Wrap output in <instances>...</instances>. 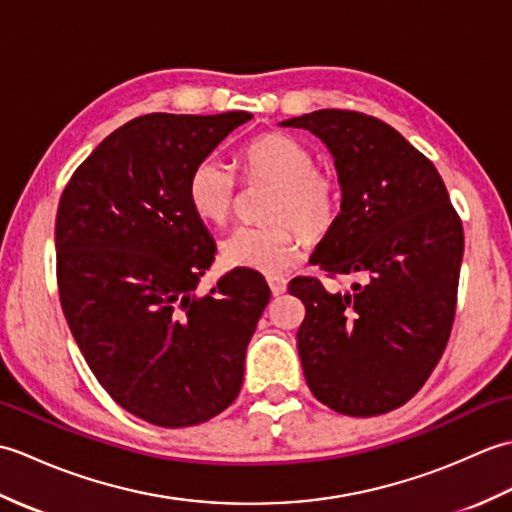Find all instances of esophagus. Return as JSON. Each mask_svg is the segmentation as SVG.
<instances>
[{
	"label": "esophagus",
	"mask_w": 512,
	"mask_h": 512,
	"mask_svg": "<svg viewBox=\"0 0 512 512\" xmlns=\"http://www.w3.org/2000/svg\"><path fill=\"white\" fill-rule=\"evenodd\" d=\"M268 286H270V292H273L275 297L284 295L286 288H288V284H286V279H284V277H268Z\"/></svg>",
	"instance_id": "34e87169"
}]
</instances>
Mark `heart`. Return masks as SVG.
<instances>
[{
    "instance_id": "1",
    "label": "heart",
    "mask_w": 512,
    "mask_h": 512,
    "mask_svg": "<svg viewBox=\"0 0 512 512\" xmlns=\"http://www.w3.org/2000/svg\"><path fill=\"white\" fill-rule=\"evenodd\" d=\"M239 176L246 187H270L264 220L270 226L239 228L222 244L231 268L281 275L295 266L306 239L317 242L336 226L341 213V182L317 167L314 151L284 132H264L242 149ZM187 200L198 220L224 226L239 209V182L220 160L204 158L187 180Z\"/></svg>"
}]
</instances>
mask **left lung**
Here are the masks:
<instances>
[{
	"label": "left lung",
	"instance_id": "1",
	"mask_svg": "<svg viewBox=\"0 0 512 512\" xmlns=\"http://www.w3.org/2000/svg\"><path fill=\"white\" fill-rule=\"evenodd\" d=\"M319 136L341 182L336 226L314 250L325 277L363 275L347 292L295 277L303 376L319 402L354 418L405 405L449 343L464 231L433 162L394 127L354 110L281 123Z\"/></svg>",
	"mask_w": 512,
	"mask_h": 512
}]
</instances>
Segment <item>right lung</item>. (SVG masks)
<instances>
[{
	"instance_id": "1",
	"label": "right lung",
	"mask_w": 512,
	"mask_h": 512,
	"mask_svg": "<svg viewBox=\"0 0 512 512\" xmlns=\"http://www.w3.org/2000/svg\"><path fill=\"white\" fill-rule=\"evenodd\" d=\"M248 112L147 114L118 127L65 184L57 209L59 301L101 387L167 429L215 418L237 398L266 279L235 268L209 295L215 244L187 180Z\"/></svg>"
}]
</instances>
